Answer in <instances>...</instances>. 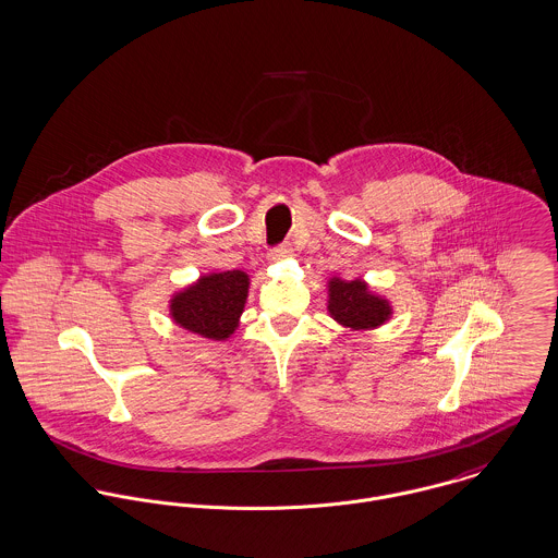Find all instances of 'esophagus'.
Instances as JSON below:
<instances>
[{
    "mask_svg": "<svg viewBox=\"0 0 558 558\" xmlns=\"http://www.w3.org/2000/svg\"><path fill=\"white\" fill-rule=\"evenodd\" d=\"M292 254V247L290 245H281V247H275V250H270V259H283V257H288V255Z\"/></svg>",
    "mask_w": 558,
    "mask_h": 558,
    "instance_id": "34e87169",
    "label": "esophagus"
}]
</instances>
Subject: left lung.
Masks as SVG:
<instances>
[{
    "mask_svg": "<svg viewBox=\"0 0 558 558\" xmlns=\"http://www.w3.org/2000/svg\"><path fill=\"white\" fill-rule=\"evenodd\" d=\"M328 313L341 326L352 330H368L386 324L392 315V306L373 294L362 279L345 281L332 277L328 281Z\"/></svg>",
    "mask_w": 558,
    "mask_h": 558,
    "instance_id": "1",
    "label": "left lung"
}]
</instances>
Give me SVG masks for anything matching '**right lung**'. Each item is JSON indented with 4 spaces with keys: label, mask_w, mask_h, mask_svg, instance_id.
Masks as SVG:
<instances>
[{
    "label": "right lung",
    "mask_w": 558,
    "mask_h": 558,
    "mask_svg": "<svg viewBox=\"0 0 558 558\" xmlns=\"http://www.w3.org/2000/svg\"><path fill=\"white\" fill-rule=\"evenodd\" d=\"M250 294L243 270L208 272L170 299V317L185 330L210 341L234 335Z\"/></svg>",
    "instance_id": "obj_1"
}]
</instances>
